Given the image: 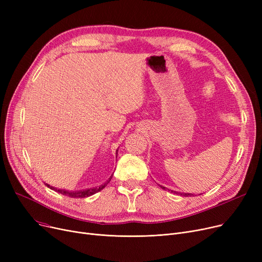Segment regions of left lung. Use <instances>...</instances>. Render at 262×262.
Instances as JSON below:
<instances>
[{
	"label": "left lung",
	"mask_w": 262,
	"mask_h": 262,
	"mask_svg": "<svg viewBox=\"0 0 262 262\" xmlns=\"http://www.w3.org/2000/svg\"><path fill=\"white\" fill-rule=\"evenodd\" d=\"M160 186V185H159ZM160 188H162L163 190H166L167 188L166 187H162V186H160ZM169 190V189H168ZM171 192H173V193H176V194H180V195H182V196H193V194L192 193H182V192H176V191H172L171 190Z\"/></svg>",
	"instance_id": "obj_1"
}]
</instances>
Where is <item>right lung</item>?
Listing matches in <instances>:
<instances>
[{"label": "right lung", "instance_id": "add662e5", "mask_svg": "<svg viewBox=\"0 0 262 262\" xmlns=\"http://www.w3.org/2000/svg\"><path fill=\"white\" fill-rule=\"evenodd\" d=\"M117 152H118V149H117ZM118 154V153H117ZM112 178H113V176H110V178L109 180L104 184V185H102V186H100V187H95V188H90V189H86V190H80V191H68V190H62V189H56V188H54V187H52V186H50V185H48V184H46V186H48L50 189H52V190H55V191H57L58 193H61L62 195H66V196H69V198H77V199H84V198H87V196H90V195H93V194H95L96 192H99V191H101L102 189H104L106 186H107V184L112 181Z\"/></svg>", "mask_w": 262, "mask_h": 262}]
</instances>
